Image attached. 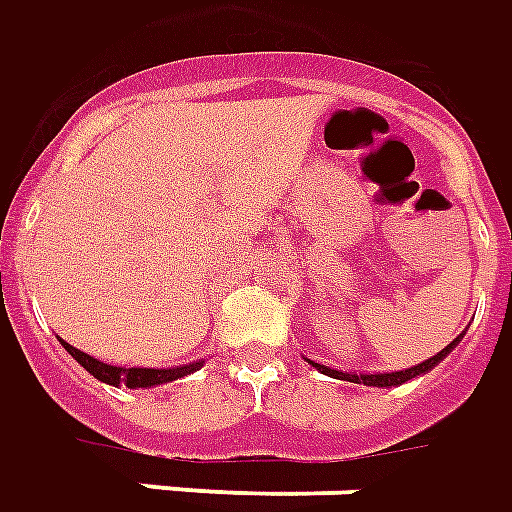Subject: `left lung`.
<instances>
[{"label": "left lung", "instance_id": "1", "mask_svg": "<svg viewBox=\"0 0 512 512\" xmlns=\"http://www.w3.org/2000/svg\"><path fill=\"white\" fill-rule=\"evenodd\" d=\"M460 342V336L455 339L452 344H447L444 350L438 355H433V358H427V361H422L419 366H411V369H402V372H386V375H347V372H336V369H331V366H322V364H311L320 369L322 375H331V378H339V380H350V383H364V386H402L405 380L416 378V375H424V372H430L433 366H438L444 358H447V353L455 347V344Z\"/></svg>", "mask_w": 512, "mask_h": 512}]
</instances>
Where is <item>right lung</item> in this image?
<instances>
[{
    "label": "right lung",
    "mask_w": 512,
    "mask_h": 512,
    "mask_svg": "<svg viewBox=\"0 0 512 512\" xmlns=\"http://www.w3.org/2000/svg\"><path fill=\"white\" fill-rule=\"evenodd\" d=\"M63 347L74 355L76 361L85 366L96 380L110 383V386H129V389H151V386H159V383H170V380L184 378V375H190V372H195V369L201 366V361H195V364L176 366V369H140V366L123 369V366H110L104 364V361H96V358H90L88 353L76 350L71 344L63 342Z\"/></svg>",
    "instance_id": "obj_1"
}]
</instances>
